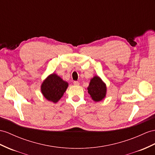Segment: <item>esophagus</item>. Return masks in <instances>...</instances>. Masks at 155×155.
I'll return each instance as SVG.
<instances>
[{
    "label": "esophagus",
    "instance_id": "obj_1",
    "mask_svg": "<svg viewBox=\"0 0 155 155\" xmlns=\"http://www.w3.org/2000/svg\"><path fill=\"white\" fill-rule=\"evenodd\" d=\"M73 84H74V85H75V86H78L79 84H80V83H79L78 81H74Z\"/></svg>",
    "mask_w": 155,
    "mask_h": 155
}]
</instances>
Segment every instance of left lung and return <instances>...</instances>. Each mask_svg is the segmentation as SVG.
I'll use <instances>...</instances> for the list:
<instances>
[{"mask_svg":"<svg viewBox=\"0 0 155 155\" xmlns=\"http://www.w3.org/2000/svg\"><path fill=\"white\" fill-rule=\"evenodd\" d=\"M87 89L90 97L94 101H100L106 97L107 86L105 83L100 77L96 75L91 78Z\"/></svg>","mask_w":155,"mask_h":155,"instance_id":"obj_1","label":"left lung"}]
</instances>
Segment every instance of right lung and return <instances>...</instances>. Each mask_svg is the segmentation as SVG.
<instances>
[{
    "label": "right lung",
    "instance_id": "add662e5",
    "mask_svg": "<svg viewBox=\"0 0 155 155\" xmlns=\"http://www.w3.org/2000/svg\"><path fill=\"white\" fill-rule=\"evenodd\" d=\"M68 85V82L54 73L48 75L42 82L41 90L43 96L48 101L55 104L63 96Z\"/></svg>",
    "mask_w": 155,
    "mask_h": 155
}]
</instances>
